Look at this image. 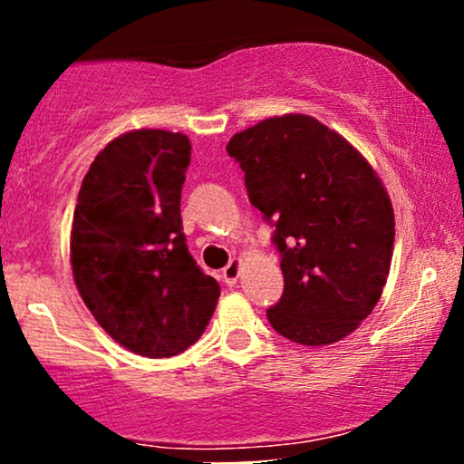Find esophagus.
Masks as SVG:
<instances>
[{"instance_id":"obj_1","label":"esophagus","mask_w":464,"mask_h":464,"mask_svg":"<svg viewBox=\"0 0 464 464\" xmlns=\"http://www.w3.org/2000/svg\"><path fill=\"white\" fill-rule=\"evenodd\" d=\"M237 276H239V259H231V262L222 268V281H225L227 285H236Z\"/></svg>"}]
</instances>
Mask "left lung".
<instances>
[{"label":"left lung","mask_w":464,"mask_h":464,"mask_svg":"<svg viewBox=\"0 0 464 464\" xmlns=\"http://www.w3.org/2000/svg\"><path fill=\"white\" fill-rule=\"evenodd\" d=\"M250 205L275 227L284 295L276 334L323 347L358 329L391 270L395 214L362 154L310 115L287 113L231 137Z\"/></svg>","instance_id":"obj_1"}]
</instances>
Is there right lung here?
I'll list each match as a JSON object with an SVG mask.
<instances>
[{"mask_svg":"<svg viewBox=\"0 0 464 464\" xmlns=\"http://www.w3.org/2000/svg\"><path fill=\"white\" fill-rule=\"evenodd\" d=\"M189 157L191 143L180 132L115 137L84 174L73 211L80 296L115 343L146 358L191 347L220 296L183 236L180 189Z\"/></svg>","mask_w":464,"mask_h":464,"instance_id":"right-lung-1","label":"right lung"}]
</instances>
